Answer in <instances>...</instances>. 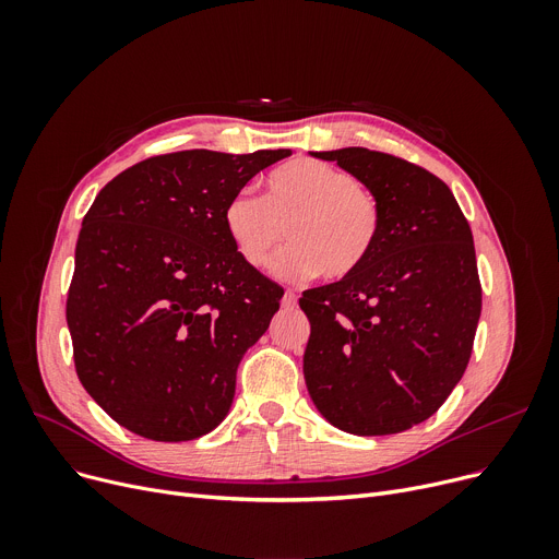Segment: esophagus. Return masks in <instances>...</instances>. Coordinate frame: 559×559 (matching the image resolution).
Here are the masks:
<instances>
[{"label":"esophagus","mask_w":559,"mask_h":559,"mask_svg":"<svg viewBox=\"0 0 559 559\" xmlns=\"http://www.w3.org/2000/svg\"><path fill=\"white\" fill-rule=\"evenodd\" d=\"M283 306H287V308H292V306H297V295L292 289H285V295H283Z\"/></svg>","instance_id":"esophagus-1"}]
</instances>
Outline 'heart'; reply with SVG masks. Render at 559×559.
Instances as JSON below:
<instances>
[{"instance_id": "heart-1", "label": "heart", "mask_w": 559, "mask_h": 559, "mask_svg": "<svg viewBox=\"0 0 559 559\" xmlns=\"http://www.w3.org/2000/svg\"><path fill=\"white\" fill-rule=\"evenodd\" d=\"M224 228L253 270H262L287 233L272 272L281 278L342 281L358 274L383 233V205L356 176L317 160L295 158L264 179V194L235 192L224 209Z\"/></svg>"}]
</instances>
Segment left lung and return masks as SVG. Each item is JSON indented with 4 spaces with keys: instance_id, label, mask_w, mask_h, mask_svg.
<instances>
[{
    "instance_id": "left-lung-1",
    "label": "left lung",
    "mask_w": 559,
    "mask_h": 559,
    "mask_svg": "<svg viewBox=\"0 0 559 559\" xmlns=\"http://www.w3.org/2000/svg\"><path fill=\"white\" fill-rule=\"evenodd\" d=\"M312 156L376 192L383 233L358 274L299 299L306 385L344 432H403L437 413L472 358L483 308L474 235L449 186L415 163L365 146Z\"/></svg>"
}]
</instances>
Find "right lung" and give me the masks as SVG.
Wrapping results in <instances>:
<instances>
[{"label":"right lung","mask_w":559,"mask_h":559,"mask_svg":"<svg viewBox=\"0 0 559 559\" xmlns=\"http://www.w3.org/2000/svg\"><path fill=\"white\" fill-rule=\"evenodd\" d=\"M292 150L146 158L97 194L74 251L68 329L85 392L154 442H188L228 415L235 373L283 287L235 251L228 199Z\"/></svg>","instance_id":"add662e5"}]
</instances>
